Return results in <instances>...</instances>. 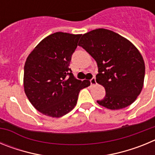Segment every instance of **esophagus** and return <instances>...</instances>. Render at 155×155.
<instances>
[{
	"label": "esophagus",
	"mask_w": 155,
	"mask_h": 155,
	"mask_svg": "<svg viewBox=\"0 0 155 155\" xmlns=\"http://www.w3.org/2000/svg\"><path fill=\"white\" fill-rule=\"evenodd\" d=\"M90 82H91V84H92V85H95V84H97L96 81H95V78H92L90 80Z\"/></svg>",
	"instance_id": "esophagus-1"
}]
</instances>
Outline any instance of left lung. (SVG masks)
<instances>
[{
  "mask_svg": "<svg viewBox=\"0 0 155 155\" xmlns=\"http://www.w3.org/2000/svg\"><path fill=\"white\" fill-rule=\"evenodd\" d=\"M78 46L96 61V82L105 96L97 101L107 109H121L131 105L143 88L144 61L136 46L111 30L97 28L82 35Z\"/></svg>",
  "mask_w": 155,
  "mask_h": 155,
  "instance_id": "8db88e82",
  "label": "left lung"
}]
</instances>
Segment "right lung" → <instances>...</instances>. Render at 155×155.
I'll return each instance as SVG.
<instances>
[{"label":"right lung","instance_id":"right-lung-1","mask_svg":"<svg viewBox=\"0 0 155 155\" xmlns=\"http://www.w3.org/2000/svg\"><path fill=\"white\" fill-rule=\"evenodd\" d=\"M81 35L55 32L48 35L28 56L24 67V90L37 110L59 118L71 112L77 104L87 80L74 78L69 68L71 56Z\"/></svg>","mask_w":155,"mask_h":155}]
</instances>
